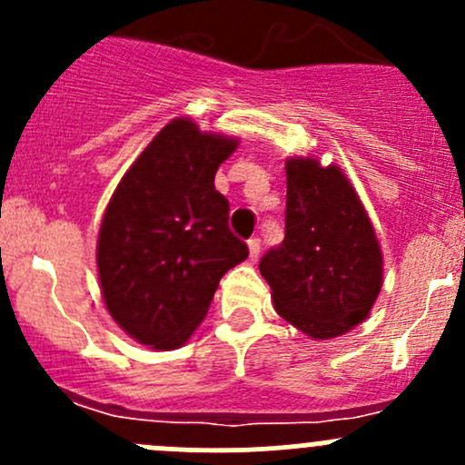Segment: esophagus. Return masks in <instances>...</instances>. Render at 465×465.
<instances>
[{
	"mask_svg": "<svg viewBox=\"0 0 465 465\" xmlns=\"http://www.w3.org/2000/svg\"><path fill=\"white\" fill-rule=\"evenodd\" d=\"M247 247H250V259L252 261L259 259V254H261V241H259V238H250V241H247Z\"/></svg>",
	"mask_w": 465,
	"mask_h": 465,
	"instance_id": "34e87169",
	"label": "esophagus"
}]
</instances>
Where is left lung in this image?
Instances as JSON below:
<instances>
[{"label":"left lung","instance_id":"1","mask_svg":"<svg viewBox=\"0 0 465 465\" xmlns=\"http://www.w3.org/2000/svg\"><path fill=\"white\" fill-rule=\"evenodd\" d=\"M285 238L261 259L276 312L312 340L367 320L382 288V252L349 177L315 157L285 162Z\"/></svg>","mask_w":465,"mask_h":465}]
</instances>
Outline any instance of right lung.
Segmentation results:
<instances>
[{
	"label": "right lung",
	"instance_id": "right-lung-1",
	"mask_svg": "<svg viewBox=\"0 0 465 465\" xmlns=\"http://www.w3.org/2000/svg\"><path fill=\"white\" fill-rule=\"evenodd\" d=\"M236 148L238 139L173 119L107 204L96 245L101 292L112 320L139 344H184L224 272L250 254L229 229V203L213 184Z\"/></svg>",
	"mask_w": 465,
	"mask_h": 465
}]
</instances>
